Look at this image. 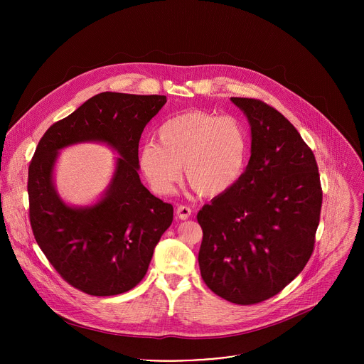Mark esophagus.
I'll return each instance as SVG.
<instances>
[{"instance_id": "obj_1", "label": "esophagus", "mask_w": 364, "mask_h": 364, "mask_svg": "<svg viewBox=\"0 0 364 364\" xmlns=\"http://www.w3.org/2000/svg\"><path fill=\"white\" fill-rule=\"evenodd\" d=\"M176 215H177L178 219L186 220V219H188L191 216V209H190L188 205H178L177 210H176Z\"/></svg>"}]
</instances>
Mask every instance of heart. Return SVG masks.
Returning a JSON list of instances; mask_svg holds the SVG:
<instances>
[{"mask_svg":"<svg viewBox=\"0 0 364 364\" xmlns=\"http://www.w3.org/2000/svg\"><path fill=\"white\" fill-rule=\"evenodd\" d=\"M159 144L139 148V168L151 188L168 196L184 174L204 197L232 190L240 180L249 151L245 125L235 117L190 111L166 119L157 129Z\"/></svg>","mask_w":364,"mask_h":364,"instance_id":"heart-1","label":"heart"}]
</instances>
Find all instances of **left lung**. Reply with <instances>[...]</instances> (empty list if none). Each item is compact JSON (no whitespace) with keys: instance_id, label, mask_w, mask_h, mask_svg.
I'll return each mask as SVG.
<instances>
[{"instance_id":"left-lung-1","label":"left lung","mask_w":364,"mask_h":364,"mask_svg":"<svg viewBox=\"0 0 364 364\" xmlns=\"http://www.w3.org/2000/svg\"><path fill=\"white\" fill-rule=\"evenodd\" d=\"M246 115L250 160L237 184L204 204L200 274L216 295L239 305L281 292L313 255L323 190L313 151L275 108L230 97Z\"/></svg>"}]
</instances>
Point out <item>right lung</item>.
<instances>
[{
    "label": "right lung",
    "mask_w": 364,
    "mask_h": 364,
    "mask_svg": "<svg viewBox=\"0 0 364 364\" xmlns=\"http://www.w3.org/2000/svg\"><path fill=\"white\" fill-rule=\"evenodd\" d=\"M163 95H95L41 136L28 167L30 225L40 249L76 289L109 296L136 287L154 247L173 222V205L141 183L138 144L145 125L166 105ZM103 141L119 154L102 198L73 208L57 194L53 170L62 147Z\"/></svg>",
    "instance_id": "obj_1"
}]
</instances>
